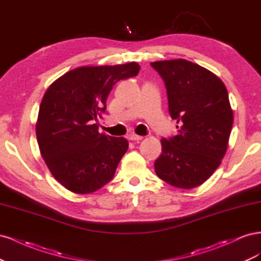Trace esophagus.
Listing matches in <instances>:
<instances>
[{"label":"esophagus","mask_w":261,"mask_h":261,"mask_svg":"<svg viewBox=\"0 0 261 261\" xmlns=\"http://www.w3.org/2000/svg\"><path fill=\"white\" fill-rule=\"evenodd\" d=\"M128 137L133 141H139V140L143 139V136H138V135H136V134H130Z\"/></svg>","instance_id":"34e87169"}]
</instances>
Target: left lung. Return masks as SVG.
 I'll return each mask as SVG.
<instances>
[{
    "instance_id": "1",
    "label": "left lung",
    "mask_w": 261,
    "mask_h": 261,
    "mask_svg": "<svg viewBox=\"0 0 261 261\" xmlns=\"http://www.w3.org/2000/svg\"><path fill=\"white\" fill-rule=\"evenodd\" d=\"M167 88L169 113L176 120V135L163 138L154 162L156 175L174 187L201 185L224 156L233 112L222 81L186 60L150 63Z\"/></svg>"
}]
</instances>
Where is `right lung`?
<instances>
[{
    "label": "right lung",
    "instance_id": "right-lung-1",
    "mask_svg": "<svg viewBox=\"0 0 261 261\" xmlns=\"http://www.w3.org/2000/svg\"><path fill=\"white\" fill-rule=\"evenodd\" d=\"M139 68L135 62L78 67L45 91L36 125L38 145L52 175L68 191L90 194L113 178L128 141L100 134L97 122L113 86Z\"/></svg>",
    "mask_w": 261,
    "mask_h": 261
}]
</instances>
